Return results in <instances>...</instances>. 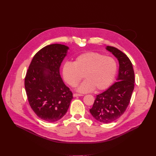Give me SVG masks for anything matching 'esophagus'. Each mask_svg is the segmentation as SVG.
Masks as SVG:
<instances>
[{
    "label": "esophagus",
    "instance_id": "obj_1",
    "mask_svg": "<svg viewBox=\"0 0 156 156\" xmlns=\"http://www.w3.org/2000/svg\"><path fill=\"white\" fill-rule=\"evenodd\" d=\"M83 94H77V93H74L73 94V97H77V96H83Z\"/></svg>",
    "mask_w": 156,
    "mask_h": 156
}]
</instances>
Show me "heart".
Segmentation results:
<instances>
[{"instance_id": "b5f03b06", "label": "heart", "mask_w": 156, "mask_h": 156, "mask_svg": "<svg viewBox=\"0 0 156 156\" xmlns=\"http://www.w3.org/2000/svg\"><path fill=\"white\" fill-rule=\"evenodd\" d=\"M117 72L115 60L96 52H87L75 57L73 63L66 62L62 67V75L65 82L76 87L83 76L86 79L78 87V91L87 93L94 90H106L114 81Z\"/></svg>"}]
</instances>
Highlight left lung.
Listing matches in <instances>:
<instances>
[{"mask_svg": "<svg viewBox=\"0 0 156 156\" xmlns=\"http://www.w3.org/2000/svg\"><path fill=\"white\" fill-rule=\"evenodd\" d=\"M106 49L119 60L117 82L96 96L90 111L98 122L108 123L120 118L125 112L134 90L135 73L132 63L126 54L112 46H107Z\"/></svg>", "mask_w": 156, "mask_h": 156, "instance_id": "1", "label": "left lung"}]
</instances>
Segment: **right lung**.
<instances>
[{
	"mask_svg": "<svg viewBox=\"0 0 156 156\" xmlns=\"http://www.w3.org/2000/svg\"><path fill=\"white\" fill-rule=\"evenodd\" d=\"M69 48L59 44L46 46L34 56L25 78L30 105L41 119L55 122L67 112L73 93L60 75V66Z\"/></svg>",
	"mask_w": 156,
	"mask_h": 156,
	"instance_id": "1",
	"label": "right lung"
}]
</instances>
